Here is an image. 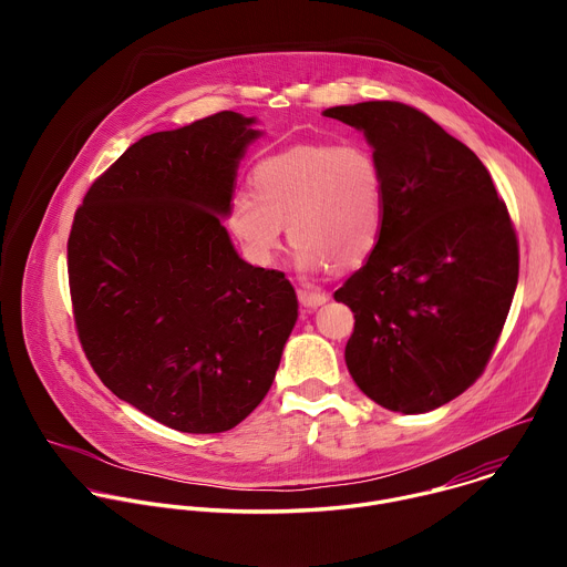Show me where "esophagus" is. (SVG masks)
<instances>
[{"label":"esophagus","mask_w":567,"mask_h":567,"mask_svg":"<svg viewBox=\"0 0 567 567\" xmlns=\"http://www.w3.org/2000/svg\"><path fill=\"white\" fill-rule=\"evenodd\" d=\"M298 300L309 307V309H316L320 305H326L330 300V296L326 291H311V289H298Z\"/></svg>","instance_id":"obj_1"}]
</instances>
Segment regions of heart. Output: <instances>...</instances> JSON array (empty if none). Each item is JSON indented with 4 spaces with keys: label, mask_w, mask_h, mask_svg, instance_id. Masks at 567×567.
Wrapping results in <instances>:
<instances>
[{
    "label": "heart",
    "mask_w": 567,
    "mask_h": 567,
    "mask_svg": "<svg viewBox=\"0 0 567 567\" xmlns=\"http://www.w3.org/2000/svg\"><path fill=\"white\" fill-rule=\"evenodd\" d=\"M249 184L251 193L230 197L226 224L251 262L276 258L285 224L305 271L350 269L374 251L385 217V179L368 145L291 143L258 158Z\"/></svg>",
    "instance_id": "heart-1"
}]
</instances>
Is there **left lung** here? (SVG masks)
Listing matches in <instances>:
<instances>
[{
  "mask_svg": "<svg viewBox=\"0 0 567 567\" xmlns=\"http://www.w3.org/2000/svg\"><path fill=\"white\" fill-rule=\"evenodd\" d=\"M363 132L385 179L374 251L334 293L354 311L346 363L379 406L420 415L487 368L518 285V241L489 171L424 112H322Z\"/></svg>",
  "mask_w": 567,
  "mask_h": 567,
  "instance_id": "8db88e82",
  "label": "left lung"
}]
</instances>
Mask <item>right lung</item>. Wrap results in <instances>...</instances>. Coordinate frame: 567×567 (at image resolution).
Masks as SVG:
<instances>
[{"label":"right lung","mask_w":567,"mask_h":567,"mask_svg":"<svg viewBox=\"0 0 567 567\" xmlns=\"http://www.w3.org/2000/svg\"><path fill=\"white\" fill-rule=\"evenodd\" d=\"M219 112L130 145L92 184L66 241L78 339L123 401L182 433L237 426L269 392L298 300L221 226L262 134Z\"/></svg>","instance_id":"right-lung-1"}]
</instances>
